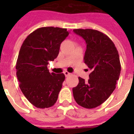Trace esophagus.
Here are the masks:
<instances>
[{"instance_id": "esophagus-1", "label": "esophagus", "mask_w": 134, "mask_h": 134, "mask_svg": "<svg viewBox=\"0 0 134 134\" xmlns=\"http://www.w3.org/2000/svg\"><path fill=\"white\" fill-rule=\"evenodd\" d=\"M64 74H65V75L66 77H67V76H70L71 74V73H69V72H68V71H65V72H64Z\"/></svg>"}]
</instances>
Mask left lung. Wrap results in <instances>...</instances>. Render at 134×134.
<instances>
[{
    "label": "left lung",
    "instance_id": "1",
    "mask_svg": "<svg viewBox=\"0 0 134 134\" xmlns=\"http://www.w3.org/2000/svg\"><path fill=\"white\" fill-rule=\"evenodd\" d=\"M74 32L86 41L83 60L90 70L88 81L79 77V84L72 89L74 98L83 108H96L115 89L121 71L118 51L103 32L92 29H74Z\"/></svg>",
    "mask_w": 134,
    "mask_h": 134
}]
</instances>
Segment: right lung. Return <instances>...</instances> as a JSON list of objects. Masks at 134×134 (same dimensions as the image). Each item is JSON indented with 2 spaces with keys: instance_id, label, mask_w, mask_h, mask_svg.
Here are the masks:
<instances>
[{
  "instance_id": "obj_1",
  "label": "right lung",
  "mask_w": 134,
  "mask_h": 134,
  "mask_svg": "<svg viewBox=\"0 0 134 134\" xmlns=\"http://www.w3.org/2000/svg\"><path fill=\"white\" fill-rule=\"evenodd\" d=\"M68 35L66 28L42 27L31 32L21 46L16 76L24 96L37 108H49L58 99L65 74L50 73L47 65L56 58Z\"/></svg>"
}]
</instances>
